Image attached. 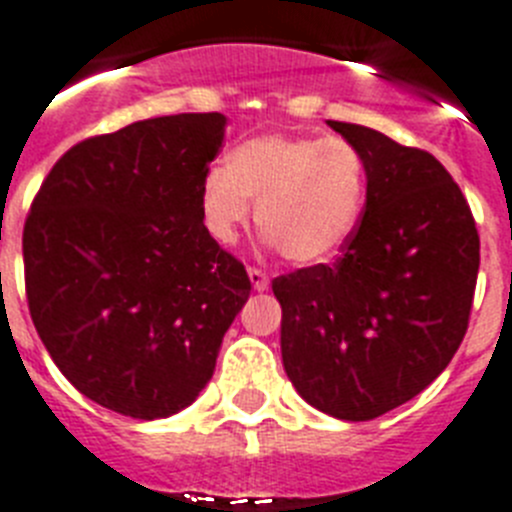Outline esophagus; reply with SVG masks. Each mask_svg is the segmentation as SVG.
Masks as SVG:
<instances>
[{
  "mask_svg": "<svg viewBox=\"0 0 512 512\" xmlns=\"http://www.w3.org/2000/svg\"><path fill=\"white\" fill-rule=\"evenodd\" d=\"M247 273H250V281H252V288H255V291H265V288L270 286V278L265 270L247 268Z\"/></svg>",
  "mask_w": 512,
  "mask_h": 512,
  "instance_id": "34e87169",
  "label": "esophagus"
}]
</instances>
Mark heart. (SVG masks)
<instances>
[{
	"instance_id": "1",
	"label": "heart",
	"mask_w": 512,
	"mask_h": 512,
	"mask_svg": "<svg viewBox=\"0 0 512 512\" xmlns=\"http://www.w3.org/2000/svg\"><path fill=\"white\" fill-rule=\"evenodd\" d=\"M368 172L361 149L345 139L268 133L234 146L226 167L201 182V216L213 239L229 244L257 201V226L281 255L319 265L353 239L366 206Z\"/></svg>"
}]
</instances>
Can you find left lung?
Returning <instances> with one entry per match:
<instances>
[{
  "label": "left lung",
  "instance_id": "left-lung-1",
  "mask_svg": "<svg viewBox=\"0 0 512 512\" xmlns=\"http://www.w3.org/2000/svg\"><path fill=\"white\" fill-rule=\"evenodd\" d=\"M366 159V206L332 265L278 275L281 353L301 397L340 420L381 417L451 363L469 327L479 234L433 154L327 121Z\"/></svg>",
  "mask_w": 512,
  "mask_h": 512
}]
</instances>
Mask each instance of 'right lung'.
<instances>
[{"label": "right lung", "mask_w": 512, "mask_h": 512, "mask_svg": "<svg viewBox=\"0 0 512 512\" xmlns=\"http://www.w3.org/2000/svg\"><path fill=\"white\" fill-rule=\"evenodd\" d=\"M226 118L180 113L71 146L22 229L35 330L71 384L118 415L188 407L216 368L250 275L208 234L201 182Z\"/></svg>", "instance_id": "1"}]
</instances>
